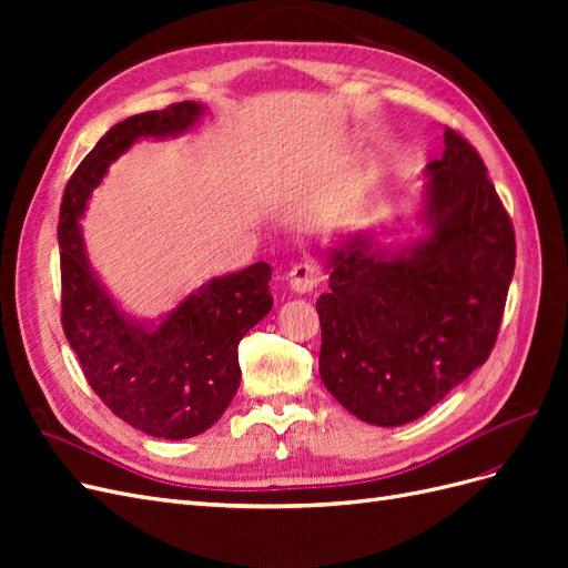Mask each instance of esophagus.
Returning a JSON list of instances; mask_svg holds the SVG:
<instances>
[{"label": "esophagus", "mask_w": 568, "mask_h": 568, "mask_svg": "<svg viewBox=\"0 0 568 568\" xmlns=\"http://www.w3.org/2000/svg\"><path fill=\"white\" fill-rule=\"evenodd\" d=\"M322 282V272L315 263H298L288 272V286L296 294H311Z\"/></svg>", "instance_id": "obj_1"}]
</instances>
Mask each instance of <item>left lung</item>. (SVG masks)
Listing matches in <instances>:
<instances>
[{"label": "left lung", "mask_w": 568, "mask_h": 568, "mask_svg": "<svg viewBox=\"0 0 568 568\" xmlns=\"http://www.w3.org/2000/svg\"><path fill=\"white\" fill-rule=\"evenodd\" d=\"M426 165V236L390 251L348 234L326 251L320 376L351 415L400 426L486 363L514 277L511 220L478 151L450 128Z\"/></svg>", "instance_id": "8db88e82"}]
</instances>
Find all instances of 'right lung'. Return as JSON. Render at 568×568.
Masks as SVG:
<instances>
[{"label": "right lung", "instance_id": "1", "mask_svg": "<svg viewBox=\"0 0 568 568\" xmlns=\"http://www.w3.org/2000/svg\"><path fill=\"white\" fill-rule=\"evenodd\" d=\"M203 106L180 101L111 128L68 180L59 213L61 324L84 379L115 417L153 438L182 440L211 428L242 382L239 341L272 307V267L255 263L205 282L161 324L118 311L84 253L80 217L109 165L142 136H178Z\"/></svg>", "mask_w": 568, "mask_h": 568}]
</instances>
